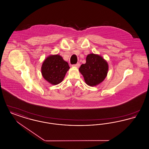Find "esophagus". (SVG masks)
<instances>
[{"label":"esophagus","mask_w":149,"mask_h":149,"mask_svg":"<svg viewBox=\"0 0 149 149\" xmlns=\"http://www.w3.org/2000/svg\"><path fill=\"white\" fill-rule=\"evenodd\" d=\"M72 66L73 67H75V68H79V66H80V64L79 63H78V64H75V65H72Z\"/></svg>","instance_id":"esophagus-1"}]
</instances>
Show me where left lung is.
<instances>
[{
	"mask_svg": "<svg viewBox=\"0 0 149 149\" xmlns=\"http://www.w3.org/2000/svg\"><path fill=\"white\" fill-rule=\"evenodd\" d=\"M79 71L83 76L85 83L91 86H95L106 78L108 64L103 57L98 54H90L86 58V63L82 64Z\"/></svg>",
	"mask_w": 149,
	"mask_h": 149,
	"instance_id": "1",
	"label": "left lung"
}]
</instances>
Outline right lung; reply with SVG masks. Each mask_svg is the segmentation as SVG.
Segmentation results:
<instances>
[{
	"label": "right lung",
	"instance_id": "obj_1",
	"mask_svg": "<svg viewBox=\"0 0 149 149\" xmlns=\"http://www.w3.org/2000/svg\"><path fill=\"white\" fill-rule=\"evenodd\" d=\"M70 69L68 63L59 55H51L43 62L41 73L43 78L52 85L60 84Z\"/></svg>",
	"mask_w": 149,
	"mask_h": 149
}]
</instances>
